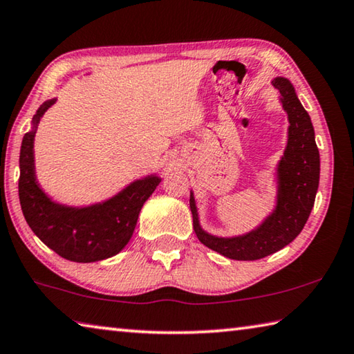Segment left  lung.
<instances>
[{
    "instance_id": "1",
    "label": "left lung",
    "mask_w": 354,
    "mask_h": 354,
    "mask_svg": "<svg viewBox=\"0 0 354 354\" xmlns=\"http://www.w3.org/2000/svg\"><path fill=\"white\" fill-rule=\"evenodd\" d=\"M272 85L279 89L289 120L288 144L277 167V204L272 214L250 232L223 239L199 226L195 198L190 192V210L198 240L232 260H259L283 249L301 232L317 194L320 158L310 114L301 106L288 79L275 77Z\"/></svg>"
}]
</instances>
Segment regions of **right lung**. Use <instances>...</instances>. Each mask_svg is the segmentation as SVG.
<instances>
[{"label":"right lung","instance_id":"add662e5","mask_svg":"<svg viewBox=\"0 0 354 354\" xmlns=\"http://www.w3.org/2000/svg\"><path fill=\"white\" fill-rule=\"evenodd\" d=\"M55 100L50 99L38 108L32 118V130L24 134L21 142L18 195L23 215L32 232L63 259L77 263L110 259L130 241L139 212L160 178L151 175L138 179L115 196L88 207L54 203L37 183L34 138L41 115Z\"/></svg>","mask_w":354,"mask_h":354}]
</instances>
